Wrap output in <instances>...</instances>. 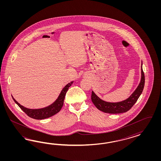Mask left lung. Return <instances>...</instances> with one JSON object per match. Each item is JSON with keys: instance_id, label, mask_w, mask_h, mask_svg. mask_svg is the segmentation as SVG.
<instances>
[{"instance_id": "1", "label": "left lung", "mask_w": 161, "mask_h": 161, "mask_svg": "<svg viewBox=\"0 0 161 161\" xmlns=\"http://www.w3.org/2000/svg\"><path fill=\"white\" fill-rule=\"evenodd\" d=\"M145 86V75L141 67V80L139 86L131 96L126 100L117 103H110L105 102L100 99L92 91V100L94 106L102 112L110 114H118L125 113L129 110L132 106L136 102L140 97Z\"/></svg>"}]
</instances>
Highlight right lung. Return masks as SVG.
I'll list each match as a JSON object with an SVG mask.
<instances>
[{
  "label": "right lung",
  "mask_w": 161,
  "mask_h": 161,
  "mask_svg": "<svg viewBox=\"0 0 161 161\" xmlns=\"http://www.w3.org/2000/svg\"><path fill=\"white\" fill-rule=\"evenodd\" d=\"M73 83V81L67 84L63 88L58 97L53 103H52L47 107L41 108L31 109V108H26L24 107L23 106L20 105L19 103L16 102V100L12 96V97L13 98V100H14V102L29 117L33 118L34 119H37V120H42L44 119L51 117L60 111V110L61 109V108L63 106L64 100L66 93L68 91V88L72 85Z\"/></svg>",
  "instance_id": "1"
}]
</instances>
